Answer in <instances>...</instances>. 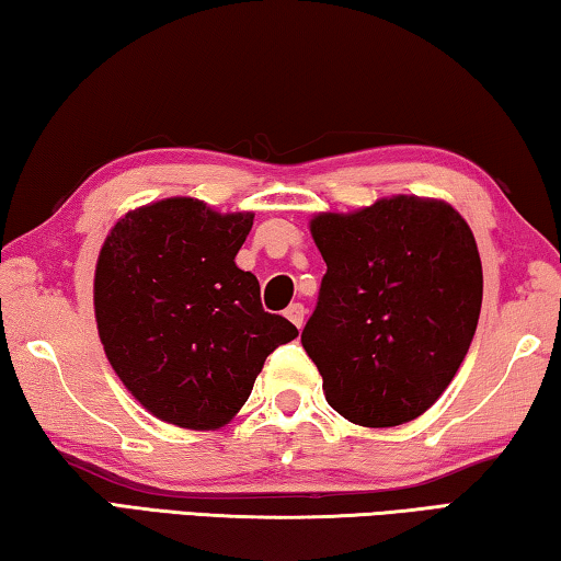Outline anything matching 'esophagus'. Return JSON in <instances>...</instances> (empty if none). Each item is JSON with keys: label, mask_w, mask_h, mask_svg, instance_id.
<instances>
[{"label": "esophagus", "mask_w": 561, "mask_h": 561, "mask_svg": "<svg viewBox=\"0 0 561 561\" xmlns=\"http://www.w3.org/2000/svg\"><path fill=\"white\" fill-rule=\"evenodd\" d=\"M284 317H287L294 327L301 329L304 327V317H307V309H304V304H289L287 311H284Z\"/></svg>", "instance_id": "34e87169"}]
</instances>
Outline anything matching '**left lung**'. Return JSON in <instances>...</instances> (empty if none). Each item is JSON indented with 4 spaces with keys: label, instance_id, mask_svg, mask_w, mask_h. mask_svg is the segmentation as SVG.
<instances>
[{
    "label": "left lung",
    "instance_id": "1",
    "mask_svg": "<svg viewBox=\"0 0 561 561\" xmlns=\"http://www.w3.org/2000/svg\"><path fill=\"white\" fill-rule=\"evenodd\" d=\"M309 227L327 274L301 346L329 405L366 428L423 415L478 329L482 264L468 222L443 201L393 195Z\"/></svg>",
    "mask_w": 561,
    "mask_h": 561
}]
</instances>
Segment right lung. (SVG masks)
<instances>
[{"instance_id": "right-lung-1", "label": "right lung", "mask_w": 561, "mask_h": 561, "mask_svg": "<svg viewBox=\"0 0 561 561\" xmlns=\"http://www.w3.org/2000/svg\"><path fill=\"white\" fill-rule=\"evenodd\" d=\"M252 220L168 197L121 217L101 247L93 309L103 351L160 421L220 428L272 351L299 336L262 309L257 277L234 264Z\"/></svg>"}]
</instances>
